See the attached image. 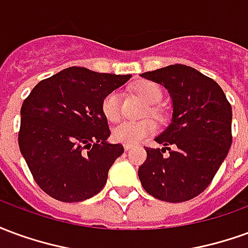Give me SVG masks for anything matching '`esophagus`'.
Returning <instances> with one entry per match:
<instances>
[{
  "instance_id": "obj_1",
  "label": "esophagus",
  "mask_w": 248,
  "mask_h": 248,
  "mask_svg": "<svg viewBox=\"0 0 248 248\" xmlns=\"http://www.w3.org/2000/svg\"><path fill=\"white\" fill-rule=\"evenodd\" d=\"M124 150H130V149H133V147H134V145H131V143H124Z\"/></svg>"
}]
</instances>
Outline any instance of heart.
I'll list each match as a JSON object with an SVG mask.
<instances>
[{"instance_id":"obj_1","label":"heart","mask_w":248,"mask_h":248,"mask_svg":"<svg viewBox=\"0 0 248 248\" xmlns=\"http://www.w3.org/2000/svg\"><path fill=\"white\" fill-rule=\"evenodd\" d=\"M135 92L145 99L146 102L154 105L161 101L162 89L151 81H142L135 85ZM103 115L108 121H117L121 117V97L118 92H111L105 95L101 103ZM150 113L154 117H162L161 108L151 106ZM156 130L155 122L150 118L140 121H122L113 129L114 140L124 143H138Z\"/></svg>"}]
</instances>
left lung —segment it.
Instances as JSON below:
<instances>
[{"label":"left lung","instance_id":"1","mask_svg":"<svg viewBox=\"0 0 248 248\" xmlns=\"http://www.w3.org/2000/svg\"><path fill=\"white\" fill-rule=\"evenodd\" d=\"M140 76L162 85L172 101L171 122L155 138L163 147H146L147 158L138 169L142 187L165 202L190 201L207 188L229 154L231 105L217 82L190 66ZM166 150L170 156L163 155Z\"/></svg>","mask_w":248,"mask_h":248}]
</instances>
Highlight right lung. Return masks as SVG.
Instances as JSON below:
<instances>
[{
	"instance_id": "right-lung-1",
	"label": "right lung",
	"mask_w": 248,
	"mask_h": 248,
	"mask_svg": "<svg viewBox=\"0 0 248 248\" xmlns=\"http://www.w3.org/2000/svg\"><path fill=\"white\" fill-rule=\"evenodd\" d=\"M131 76L67 67L41 81L21 108L18 145L37 185L61 202L97 195L124 146L110 143L101 103Z\"/></svg>"
}]
</instances>
